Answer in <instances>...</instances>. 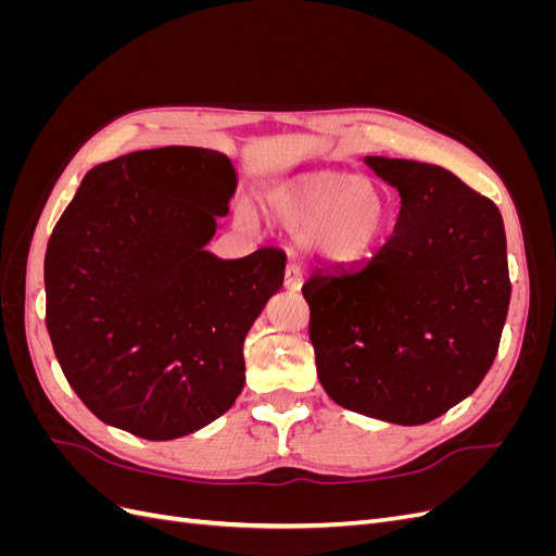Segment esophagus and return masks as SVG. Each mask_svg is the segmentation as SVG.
Returning a JSON list of instances; mask_svg holds the SVG:
<instances>
[{"mask_svg":"<svg viewBox=\"0 0 556 556\" xmlns=\"http://www.w3.org/2000/svg\"><path fill=\"white\" fill-rule=\"evenodd\" d=\"M301 280H304V276H301V268L296 264H290L288 271H285V288L296 292V290H301Z\"/></svg>","mask_w":556,"mask_h":556,"instance_id":"34e87169","label":"esophagus"}]
</instances>
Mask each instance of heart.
Here are the masks:
<instances>
[{
    "label": "heart",
    "mask_w": 556,
    "mask_h": 556,
    "mask_svg": "<svg viewBox=\"0 0 556 556\" xmlns=\"http://www.w3.org/2000/svg\"><path fill=\"white\" fill-rule=\"evenodd\" d=\"M266 213L290 233H306L315 255L352 264L371 255L390 227V201L374 180L317 172L278 182Z\"/></svg>",
    "instance_id": "heart-1"
}]
</instances>
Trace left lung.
<instances>
[{
    "label": "left lung",
    "mask_w": 556,
    "mask_h": 556,
    "mask_svg": "<svg viewBox=\"0 0 556 556\" xmlns=\"http://www.w3.org/2000/svg\"><path fill=\"white\" fill-rule=\"evenodd\" d=\"M364 162L396 188L401 211L376 257L306 280L317 378L348 410L427 425L473 394L496 357L506 229L494 201L443 166Z\"/></svg>",
    "instance_id": "left-lung-1"
}]
</instances>
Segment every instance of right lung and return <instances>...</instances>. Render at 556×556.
Returning <instances> with one entry per match:
<instances>
[{
    "mask_svg": "<svg viewBox=\"0 0 556 556\" xmlns=\"http://www.w3.org/2000/svg\"><path fill=\"white\" fill-rule=\"evenodd\" d=\"M237 169L166 146L97 164L46 248V327L64 378L102 422L174 441L225 415L243 341L285 278V255L206 250Z\"/></svg>",
    "mask_w": 556,
    "mask_h": 556,
    "instance_id": "right-lung-1",
    "label": "right lung"
}]
</instances>
